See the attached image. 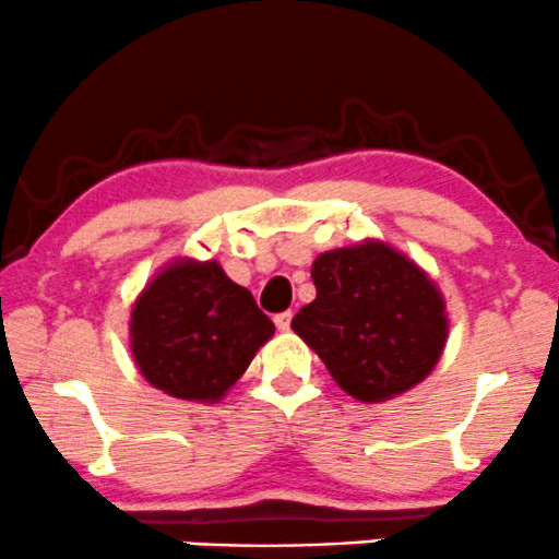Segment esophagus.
Returning <instances> with one entry per match:
<instances>
[{
  "label": "esophagus",
  "mask_w": 559,
  "mask_h": 559,
  "mask_svg": "<svg viewBox=\"0 0 559 559\" xmlns=\"http://www.w3.org/2000/svg\"><path fill=\"white\" fill-rule=\"evenodd\" d=\"M290 321H293V313L290 311H282V313H277V317H274V324H277L280 332L290 330Z\"/></svg>",
  "instance_id": "34e87169"
}]
</instances>
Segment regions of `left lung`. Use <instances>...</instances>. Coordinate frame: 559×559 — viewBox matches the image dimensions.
Wrapping results in <instances>:
<instances>
[{
  "instance_id": "8db88e82",
  "label": "left lung",
  "mask_w": 559,
  "mask_h": 559,
  "mask_svg": "<svg viewBox=\"0 0 559 559\" xmlns=\"http://www.w3.org/2000/svg\"><path fill=\"white\" fill-rule=\"evenodd\" d=\"M311 277L317 298L295 313L293 330L347 395L382 403L429 377L448 340V313L408 255L369 240L321 253Z\"/></svg>"
}]
</instances>
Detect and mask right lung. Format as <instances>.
I'll use <instances>...</instances> for the list:
<instances>
[{
	"label": "right lung",
	"mask_w": 559,
	"mask_h": 559,
	"mask_svg": "<svg viewBox=\"0 0 559 559\" xmlns=\"http://www.w3.org/2000/svg\"><path fill=\"white\" fill-rule=\"evenodd\" d=\"M272 334V319L216 261H175L135 300L130 350L156 390L209 403L238 382Z\"/></svg>",
	"instance_id": "1"
}]
</instances>
